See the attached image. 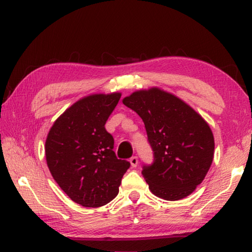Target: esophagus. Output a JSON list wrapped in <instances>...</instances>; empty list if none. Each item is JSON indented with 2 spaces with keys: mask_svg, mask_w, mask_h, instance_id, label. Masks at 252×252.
<instances>
[{
  "mask_svg": "<svg viewBox=\"0 0 252 252\" xmlns=\"http://www.w3.org/2000/svg\"><path fill=\"white\" fill-rule=\"evenodd\" d=\"M129 161H130L131 167H136V166L138 165V157L137 156H133L129 159Z\"/></svg>",
  "mask_w": 252,
  "mask_h": 252,
  "instance_id": "1",
  "label": "esophagus"
}]
</instances>
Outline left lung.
<instances>
[{"mask_svg":"<svg viewBox=\"0 0 252 252\" xmlns=\"http://www.w3.org/2000/svg\"><path fill=\"white\" fill-rule=\"evenodd\" d=\"M143 119L154 160L143 165L149 189L166 200L195 190L214 159L215 140L199 114L178 97L158 88L135 92L123 99Z\"/></svg>","mask_w":252,"mask_h":252,"instance_id":"obj_1","label":"left lung"}]
</instances>
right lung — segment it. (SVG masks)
Listing matches in <instances>:
<instances>
[{
	"label": "right lung",
	"instance_id": "right-lung-1",
	"mask_svg": "<svg viewBox=\"0 0 252 252\" xmlns=\"http://www.w3.org/2000/svg\"><path fill=\"white\" fill-rule=\"evenodd\" d=\"M121 94H96L78 100L56 119L47 135L48 169L62 190L83 207L108 204L130 162L118 159L105 128Z\"/></svg>",
	"mask_w": 252,
	"mask_h": 252
}]
</instances>
